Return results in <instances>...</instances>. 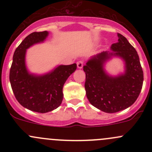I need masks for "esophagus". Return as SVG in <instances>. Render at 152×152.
Returning <instances> with one entry per match:
<instances>
[{"label":"esophagus","mask_w":152,"mask_h":152,"mask_svg":"<svg viewBox=\"0 0 152 152\" xmlns=\"http://www.w3.org/2000/svg\"><path fill=\"white\" fill-rule=\"evenodd\" d=\"M83 65H84V62H83V61H82V60L78 61V62H77V67H78V68H79V69L82 68V67H83Z\"/></svg>","instance_id":"1"}]
</instances>
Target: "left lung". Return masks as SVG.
Here are the masks:
<instances>
[{
  "label": "left lung",
  "instance_id": "8db88e82",
  "mask_svg": "<svg viewBox=\"0 0 152 152\" xmlns=\"http://www.w3.org/2000/svg\"><path fill=\"white\" fill-rule=\"evenodd\" d=\"M118 41L111 45L113 51H104L92 57L83 67L86 74L85 87L90 103L107 113L128 108L140 95L143 72L138 54L126 38L118 34ZM112 56H119L125 62L124 75L110 77L103 70V63Z\"/></svg>",
  "mask_w": 152,
  "mask_h": 152
}]
</instances>
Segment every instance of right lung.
<instances>
[{"mask_svg": "<svg viewBox=\"0 0 152 152\" xmlns=\"http://www.w3.org/2000/svg\"><path fill=\"white\" fill-rule=\"evenodd\" d=\"M48 32H33L16 48L10 72L12 91L23 107L39 113L50 112L59 107L63 99L64 84L76 70V64L59 65L47 74H31L25 63L26 49L34 44L43 42Z\"/></svg>", "mask_w": 152, "mask_h": 152, "instance_id": "add662e5", "label": "right lung"}]
</instances>
